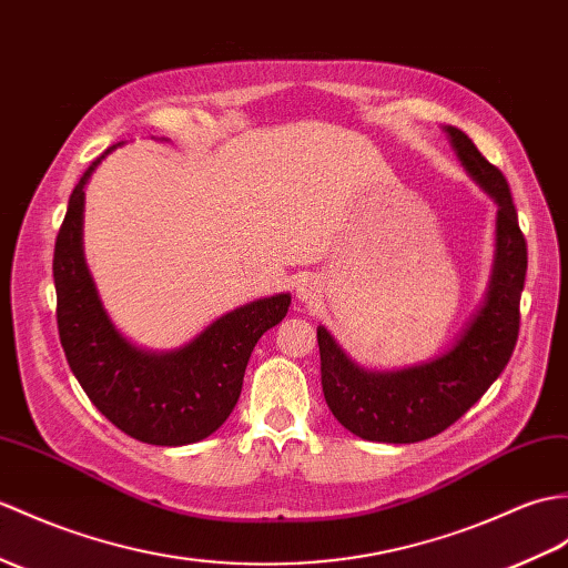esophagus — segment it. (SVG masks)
<instances>
[{
  "instance_id": "obj_1",
  "label": "esophagus",
  "mask_w": 568,
  "mask_h": 568,
  "mask_svg": "<svg viewBox=\"0 0 568 568\" xmlns=\"http://www.w3.org/2000/svg\"><path fill=\"white\" fill-rule=\"evenodd\" d=\"M297 297L302 302H310V305H312V302L320 297V283H316L314 278H305L297 285Z\"/></svg>"
}]
</instances>
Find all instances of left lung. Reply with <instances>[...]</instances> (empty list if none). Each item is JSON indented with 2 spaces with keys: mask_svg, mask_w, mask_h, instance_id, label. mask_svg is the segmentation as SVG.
<instances>
[{
  "mask_svg": "<svg viewBox=\"0 0 568 568\" xmlns=\"http://www.w3.org/2000/svg\"><path fill=\"white\" fill-rule=\"evenodd\" d=\"M445 133L467 174L498 207L491 278L455 344L426 363L367 371L324 326L316 328L324 399L338 424L363 440L418 443L443 433L494 385L518 341L527 244L508 181L463 130L445 125Z\"/></svg>",
  "mask_w": 568,
  "mask_h": 568,
  "instance_id": "1",
  "label": "left lung"
}]
</instances>
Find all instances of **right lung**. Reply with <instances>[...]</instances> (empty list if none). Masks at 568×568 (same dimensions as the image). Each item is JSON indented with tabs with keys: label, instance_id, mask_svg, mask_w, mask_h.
Segmentation results:
<instances>
[{
	"label": "right lung",
	"instance_id": "add662e5",
	"mask_svg": "<svg viewBox=\"0 0 568 568\" xmlns=\"http://www.w3.org/2000/svg\"><path fill=\"white\" fill-rule=\"evenodd\" d=\"M121 144L84 171L58 232L52 278L60 344L87 397L113 426L148 445H191L213 435L232 414L248 355L268 328L283 322L290 293L246 302L174 351H148L128 341L103 310L82 242L84 186Z\"/></svg>",
	"mask_w": 568,
	"mask_h": 568
}]
</instances>
